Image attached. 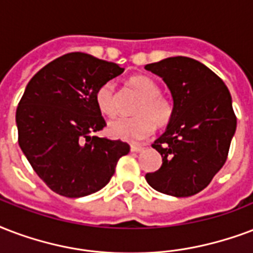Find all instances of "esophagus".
<instances>
[{
    "label": "esophagus",
    "instance_id": "obj_1",
    "mask_svg": "<svg viewBox=\"0 0 253 253\" xmlns=\"http://www.w3.org/2000/svg\"><path fill=\"white\" fill-rule=\"evenodd\" d=\"M131 152H140L142 150H143V147L142 146H131Z\"/></svg>",
    "mask_w": 253,
    "mask_h": 253
}]
</instances>
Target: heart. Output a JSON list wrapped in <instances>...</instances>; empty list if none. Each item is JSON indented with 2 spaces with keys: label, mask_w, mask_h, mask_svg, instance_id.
Returning a JSON list of instances; mask_svg holds the SVG:
<instances>
[{
  "label": "heart",
  "mask_w": 253,
  "mask_h": 253,
  "mask_svg": "<svg viewBox=\"0 0 253 253\" xmlns=\"http://www.w3.org/2000/svg\"><path fill=\"white\" fill-rule=\"evenodd\" d=\"M135 92L142 99L136 106L134 118H118L109 123L107 134L113 139L127 143H140L151 136L155 125L166 126L172 118V103L161 94V87L155 81L146 75H136L128 81ZM98 109L107 117L115 114V84L106 82L95 94Z\"/></svg>",
  "instance_id": "b5f03b06"
}]
</instances>
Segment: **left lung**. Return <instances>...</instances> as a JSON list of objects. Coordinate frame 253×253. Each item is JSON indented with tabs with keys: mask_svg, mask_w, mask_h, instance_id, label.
I'll list each match as a JSON object with an SVG mask.
<instances>
[{
	"mask_svg": "<svg viewBox=\"0 0 253 253\" xmlns=\"http://www.w3.org/2000/svg\"><path fill=\"white\" fill-rule=\"evenodd\" d=\"M144 69L165 81L173 103L172 118L152 144L163 163L158 171L146 173V180L166 195H195L227 161L236 131L229 90L192 58L169 57Z\"/></svg>",
	"mask_w": 253,
	"mask_h": 253,
	"instance_id": "8db88e82",
	"label": "left lung"
}]
</instances>
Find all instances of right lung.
I'll use <instances>...</instances> for the list:
<instances>
[{"label":"right lung","mask_w":253,"mask_h":253,"mask_svg":"<svg viewBox=\"0 0 253 253\" xmlns=\"http://www.w3.org/2000/svg\"><path fill=\"white\" fill-rule=\"evenodd\" d=\"M125 69L86 53H69L42 67L17 107L19 147L50 190L82 198L102 190L130 146L92 136L106 122L95 102L102 84Z\"/></svg>","instance_id":"add662e5"}]
</instances>
